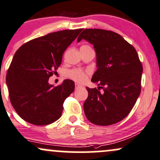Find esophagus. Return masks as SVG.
I'll return each mask as SVG.
<instances>
[{"label":"esophagus","instance_id":"esophagus-1","mask_svg":"<svg viewBox=\"0 0 160 160\" xmlns=\"http://www.w3.org/2000/svg\"><path fill=\"white\" fill-rule=\"evenodd\" d=\"M82 87V86L81 85H79V84H78V83L75 84V89H79V88H80Z\"/></svg>","mask_w":160,"mask_h":160}]
</instances>
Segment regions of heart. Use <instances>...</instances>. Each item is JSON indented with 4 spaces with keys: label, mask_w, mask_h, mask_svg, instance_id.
<instances>
[{
    "label": "heart",
    "mask_w": 160,
    "mask_h": 160,
    "mask_svg": "<svg viewBox=\"0 0 160 160\" xmlns=\"http://www.w3.org/2000/svg\"><path fill=\"white\" fill-rule=\"evenodd\" d=\"M81 48H91L89 45H83L81 46ZM89 74V72L88 71L82 70V69L79 68H74L70 70L68 72V76L70 78H72V80H75V81L78 82H85L87 79L88 74Z\"/></svg>",
    "instance_id": "obj_1"
}]
</instances>
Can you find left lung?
Here are the masks:
<instances>
[{
    "instance_id": "1",
    "label": "left lung",
    "mask_w": 160,
    "mask_h": 160,
    "mask_svg": "<svg viewBox=\"0 0 160 160\" xmlns=\"http://www.w3.org/2000/svg\"><path fill=\"white\" fill-rule=\"evenodd\" d=\"M82 38L95 48L98 69L92 81L99 86L86 87L88 95L84 112L92 124H116L128 116L140 95L142 62L133 46L111 30L85 29L78 42Z\"/></svg>"
}]
</instances>
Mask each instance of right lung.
Listing matches in <instances>:
<instances>
[{"label": "right lung", "mask_w": 160, "mask_h": 160, "mask_svg": "<svg viewBox=\"0 0 160 160\" xmlns=\"http://www.w3.org/2000/svg\"><path fill=\"white\" fill-rule=\"evenodd\" d=\"M82 30L51 32L26 42L15 52L6 80L13 108L27 122L43 126L61 117L63 103L74 92V82L67 79L54 86L48 80Z\"/></svg>", "instance_id": "right-lung-1"}]
</instances>
